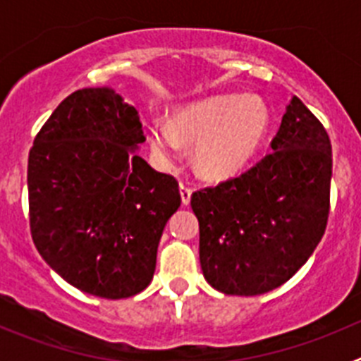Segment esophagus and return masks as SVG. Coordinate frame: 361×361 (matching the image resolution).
<instances>
[{
    "instance_id": "obj_1",
    "label": "esophagus",
    "mask_w": 361,
    "mask_h": 361,
    "mask_svg": "<svg viewBox=\"0 0 361 361\" xmlns=\"http://www.w3.org/2000/svg\"><path fill=\"white\" fill-rule=\"evenodd\" d=\"M178 188H180V199H183V204L184 206H188L191 200V188L184 183H180V186Z\"/></svg>"
}]
</instances>
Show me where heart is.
I'll return each mask as SVG.
<instances>
[{
    "label": "heart",
    "instance_id": "heart-1",
    "mask_svg": "<svg viewBox=\"0 0 361 361\" xmlns=\"http://www.w3.org/2000/svg\"><path fill=\"white\" fill-rule=\"evenodd\" d=\"M269 114L260 99L245 95L216 97L177 111L173 126H152V149L164 166L183 153V141L195 142L197 170L208 178L237 175L262 145Z\"/></svg>",
    "mask_w": 361,
    "mask_h": 361
}]
</instances>
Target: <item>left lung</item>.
<instances>
[{
    "instance_id": "1",
    "label": "left lung",
    "mask_w": 361,
    "mask_h": 361,
    "mask_svg": "<svg viewBox=\"0 0 361 361\" xmlns=\"http://www.w3.org/2000/svg\"><path fill=\"white\" fill-rule=\"evenodd\" d=\"M271 148L250 170L191 195L204 279L226 295H262L288 282L327 228L333 148L298 97Z\"/></svg>"
}]
</instances>
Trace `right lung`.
Instances as JSON below:
<instances>
[{"mask_svg":"<svg viewBox=\"0 0 361 361\" xmlns=\"http://www.w3.org/2000/svg\"><path fill=\"white\" fill-rule=\"evenodd\" d=\"M145 139L135 106L110 88H82L28 152L32 240L88 295L119 300L148 288L162 229L180 206L177 178L133 153Z\"/></svg>","mask_w":361,"mask_h":361,"instance_id":"right-lung-1","label":"right lung"}]
</instances>
